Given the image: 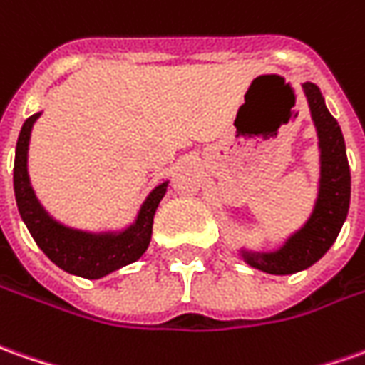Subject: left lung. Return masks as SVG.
I'll return each instance as SVG.
<instances>
[{
  "label": "left lung",
  "instance_id": "obj_1",
  "mask_svg": "<svg viewBox=\"0 0 365 365\" xmlns=\"http://www.w3.org/2000/svg\"><path fill=\"white\" fill-rule=\"evenodd\" d=\"M302 88L318 131L319 145V190L314 212L304 227L289 235L276 252L242 250V257L250 266L274 276H287L314 266L336 242L349 210L351 178L341 130L326 108L318 86L306 81Z\"/></svg>",
  "mask_w": 365,
  "mask_h": 365
}]
</instances>
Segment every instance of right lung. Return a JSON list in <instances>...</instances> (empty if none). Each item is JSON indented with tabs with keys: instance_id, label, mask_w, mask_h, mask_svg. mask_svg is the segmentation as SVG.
<instances>
[{
	"instance_id": "obj_1",
	"label": "right lung",
	"mask_w": 365,
	"mask_h": 365,
	"mask_svg": "<svg viewBox=\"0 0 365 365\" xmlns=\"http://www.w3.org/2000/svg\"><path fill=\"white\" fill-rule=\"evenodd\" d=\"M41 113H34L21 125L14 162V190L19 215L41 252L63 272L86 279H99L138 262L151 240L153 215L168 190V182L153 187L141 203L135 222L121 232H81L56 222L36 197L27 173V148L31 128Z\"/></svg>"
}]
</instances>
